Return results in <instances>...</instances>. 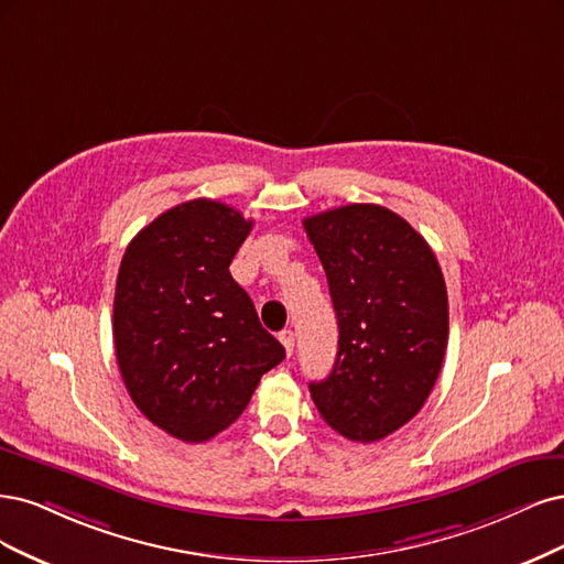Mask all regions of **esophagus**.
<instances>
[{"label":"esophagus","instance_id":"esophagus-1","mask_svg":"<svg viewBox=\"0 0 564 564\" xmlns=\"http://www.w3.org/2000/svg\"><path fill=\"white\" fill-rule=\"evenodd\" d=\"M279 339H281V344H283L285 354H288V356L293 354V349H295V333L285 328V330H281V333H279Z\"/></svg>","mask_w":564,"mask_h":564}]
</instances>
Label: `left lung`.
Returning <instances> with one entry per match:
<instances>
[{
  "instance_id": "1",
  "label": "left lung",
  "mask_w": 564,
  "mask_h": 564,
  "mask_svg": "<svg viewBox=\"0 0 564 564\" xmlns=\"http://www.w3.org/2000/svg\"><path fill=\"white\" fill-rule=\"evenodd\" d=\"M339 325L333 372L312 381L321 416L349 441L375 443L422 410L449 333L438 260L401 215L351 204L304 217Z\"/></svg>"
}]
</instances>
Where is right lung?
Masks as SVG:
<instances>
[{
    "label": "right lung",
    "mask_w": 564,
    "mask_h": 564,
    "mask_svg": "<svg viewBox=\"0 0 564 564\" xmlns=\"http://www.w3.org/2000/svg\"><path fill=\"white\" fill-rule=\"evenodd\" d=\"M252 220L194 198L161 213L123 252L115 293V351L129 395L185 443L239 420L260 377L285 358L256 304L229 274Z\"/></svg>",
    "instance_id": "right-lung-1"
}]
</instances>
